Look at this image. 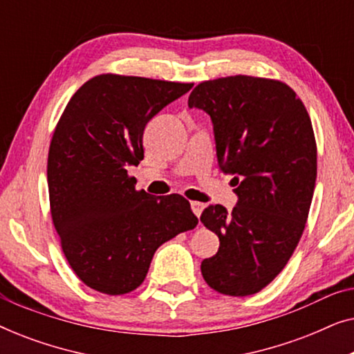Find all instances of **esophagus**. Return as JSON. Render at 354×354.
Wrapping results in <instances>:
<instances>
[{
    "instance_id": "1",
    "label": "esophagus",
    "mask_w": 354,
    "mask_h": 354,
    "mask_svg": "<svg viewBox=\"0 0 354 354\" xmlns=\"http://www.w3.org/2000/svg\"><path fill=\"white\" fill-rule=\"evenodd\" d=\"M190 206H192L193 214H195L196 217H200L203 209H205V205H203V203H200V201H192Z\"/></svg>"
}]
</instances>
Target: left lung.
Returning <instances> with one entry per match:
<instances>
[{
	"mask_svg": "<svg viewBox=\"0 0 354 354\" xmlns=\"http://www.w3.org/2000/svg\"><path fill=\"white\" fill-rule=\"evenodd\" d=\"M188 108L211 118L217 164L234 174L239 196L232 212L203 211L221 245L201 274L219 293H258L288 263L306 224L317 176L311 119L288 85L250 75L203 82Z\"/></svg>",
	"mask_w": 354,
	"mask_h": 354,
	"instance_id": "obj_1",
	"label": "left lung"
}]
</instances>
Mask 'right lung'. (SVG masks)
Here are the masks:
<instances>
[{
  "label": "right lung",
  "instance_id": "1",
  "mask_svg": "<svg viewBox=\"0 0 354 354\" xmlns=\"http://www.w3.org/2000/svg\"><path fill=\"white\" fill-rule=\"evenodd\" d=\"M192 86L98 75L75 91L56 125L48 153L53 224L67 263L96 292L140 287L154 251L198 224L185 198L137 192L127 176L143 159L147 124Z\"/></svg>",
  "mask_w": 354,
  "mask_h": 354
}]
</instances>
